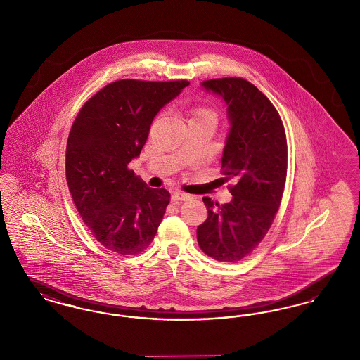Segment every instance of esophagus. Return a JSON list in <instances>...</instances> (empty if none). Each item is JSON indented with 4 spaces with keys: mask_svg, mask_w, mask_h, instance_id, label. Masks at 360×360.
Listing matches in <instances>:
<instances>
[{
    "mask_svg": "<svg viewBox=\"0 0 360 360\" xmlns=\"http://www.w3.org/2000/svg\"><path fill=\"white\" fill-rule=\"evenodd\" d=\"M190 200V195L184 193V191H175L172 195V202H179V201H188Z\"/></svg>",
    "mask_w": 360,
    "mask_h": 360,
    "instance_id": "obj_1",
    "label": "esophagus"
}]
</instances>
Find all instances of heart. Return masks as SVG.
Instances as JSON below:
<instances>
[{
	"label": "heart",
	"mask_w": 360,
	"mask_h": 360,
	"mask_svg": "<svg viewBox=\"0 0 360 360\" xmlns=\"http://www.w3.org/2000/svg\"><path fill=\"white\" fill-rule=\"evenodd\" d=\"M188 116L190 121L209 120L216 122L217 120V112L207 103H194L188 109Z\"/></svg>",
	"instance_id": "b5f03b06"
}]
</instances>
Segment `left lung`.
I'll list each match as a JSON object with an SVG mask.
<instances>
[{
    "label": "left lung",
    "instance_id": "left-lung-1",
    "mask_svg": "<svg viewBox=\"0 0 360 360\" xmlns=\"http://www.w3.org/2000/svg\"><path fill=\"white\" fill-rule=\"evenodd\" d=\"M202 86L228 105L221 174L233 182V198L224 205L202 198L207 219L197 228V241L207 257L233 263L257 248L274 221L286 184L288 140L274 105L247 79L214 78Z\"/></svg>",
    "mask_w": 360,
    "mask_h": 360
}]
</instances>
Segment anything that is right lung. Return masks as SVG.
Listing matches in <instances>:
<instances>
[{
    "label": "right lung",
    "mask_w": 360,
    "mask_h": 360,
    "mask_svg": "<svg viewBox=\"0 0 360 360\" xmlns=\"http://www.w3.org/2000/svg\"><path fill=\"white\" fill-rule=\"evenodd\" d=\"M190 82L115 81L89 98L72 122L66 179L84 223L101 245L136 255L154 240L170 202L128 165L147 141L156 113Z\"/></svg>",
    "instance_id": "obj_1"
}]
</instances>
